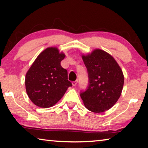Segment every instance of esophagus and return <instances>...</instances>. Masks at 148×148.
I'll list each match as a JSON object with an SVG mask.
<instances>
[{"label": "esophagus", "mask_w": 148, "mask_h": 148, "mask_svg": "<svg viewBox=\"0 0 148 148\" xmlns=\"http://www.w3.org/2000/svg\"><path fill=\"white\" fill-rule=\"evenodd\" d=\"M72 86H76V84H77V80H76V81H73L72 82Z\"/></svg>", "instance_id": "esophagus-1"}]
</instances>
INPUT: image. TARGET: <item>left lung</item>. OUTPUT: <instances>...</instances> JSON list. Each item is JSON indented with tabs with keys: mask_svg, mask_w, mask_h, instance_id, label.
<instances>
[{
	"mask_svg": "<svg viewBox=\"0 0 148 148\" xmlns=\"http://www.w3.org/2000/svg\"><path fill=\"white\" fill-rule=\"evenodd\" d=\"M89 77L86 90L80 91L85 106L95 113L105 112L116 103L121 95L124 76L113 57L101 49L82 57Z\"/></svg>",
	"mask_w": 148,
	"mask_h": 148,
	"instance_id": "left-lung-1",
	"label": "left lung"
}]
</instances>
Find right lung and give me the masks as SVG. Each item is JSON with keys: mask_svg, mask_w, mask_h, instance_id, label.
<instances>
[{"mask_svg": "<svg viewBox=\"0 0 148 148\" xmlns=\"http://www.w3.org/2000/svg\"><path fill=\"white\" fill-rule=\"evenodd\" d=\"M64 57L56 47H48L39 55L27 72L26 91L36 106H53L72 86L68 80V72L61 66Z\"/></svg>", "mask_w": 148, "mask_h": 148, "instance_id": "obj_1", "label": "right lung"}]
</instances>
